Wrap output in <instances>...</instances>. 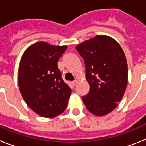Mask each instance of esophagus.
I'll return each instance as SVG.
<instances>
[{
    "label": "esophagus",
    "instance_id": "esophagus-1",
    "mask_svg": "<svg viewBox=\"0 0 146 146\" xmlns=\"http://www.w3.org/2000/svg\"><path fill=\"white\" fill-rule=\"evenodd\" d=\"M77 80H74V81H72V86H75L76 85H77Z\"/></svg>",
    "mask_w": 146,
    "mask_h": 146
}]
</instances>
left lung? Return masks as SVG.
<instances>
[{
	"instance_id": "left-lung-1",
	"label": "left lung",
	"mask_w": 146,
	"mask_h": 146,
	"mask_svg": "<svg viewBox=\"0 0 146 146\" xmlns=\"http://www.w3.org/2000/svg\"><path fill=\"white\" fill-rule=\"evenodd\" d=\"M76 50L83 58L90 89L82 99L90 113L103 116L118 106L128 82L126 56L111 37L98 35L80 44Z\"/></svg>"
}]
</instances>
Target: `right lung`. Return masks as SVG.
<instances>
[{
  "label": "right lung",
  "mask_w": 146,
  "mask_h": 146,
  "mask_svg": "<svg viewBox=\"0 0 146 146\" xmlns=\"http://www.w3.org/2000/svg\"><path fill=\"white\" fill-rule=\"evenodd\" d=\"M66 48L39 42L31 45L22 56L18 70L20 93L28 107L40 116L54 118L66 108L72 90L58 68Z\"/></svg>",
  "instance_id": "right-lung-1"
}]
</instances>
